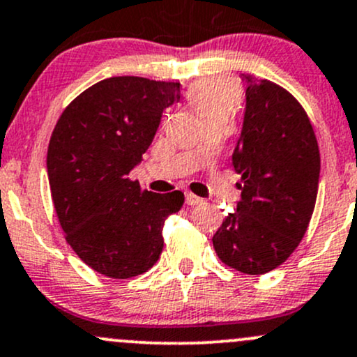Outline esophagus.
Masks as SVG:
<instances>
[{
    "label": "esophagus",
    "instance_id": "esophagus-1",
    "mask_svg": "<svg viewBox=\"0 0 357 357\" xmlns=\"http://www.w3.org/2000/svg\"><path fill=\"white\" fill-rule=\"evenodd\" d=\"M202 203H203V198H199L193 193H186V205L195 206V205H202Z\"/></svg>",
    "mask_w": 357,
    "mask_h": 357
}]
</instances>
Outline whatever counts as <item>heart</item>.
I'll use <instances>...</instances> for the list:
<instances>
[{
    "instance_id": "obj_1",
    "label": "heart",
    "mask_w": 357,
    "mask_h": 357,
    "mask_svg": "<svg viewBox=\"0 0 357 357\" xmlns=\"http://www.w3.org/2000/svg\"><path fill=\"white\" fill-rule=\"evenodd\" d=\"M241 88L236 81L225 77H211L198 81L188 89L186 98L199 121L222 116L229 120L241 103Z\"/></svg>"
}]
</instances>
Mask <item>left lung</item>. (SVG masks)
Segmentation results:
<instances>
[{"label": "left lung", "mask_w": 357, "mask_h": 357, "mask_svg": "<svg viewBox=\"0 0 357 357\" xmlns=\"http://www.w3.org/2000/svg\"><path fill=\"white\" fill-rule=\"evenodd\" d=\"M242 81L244 125L232 155L242 193L211 241L223 264L264 274L283 264L307 232L320 152L310 119L291 93L250 74Z\"/></svg>", "instance_id": "obj_1"}]
</instances>
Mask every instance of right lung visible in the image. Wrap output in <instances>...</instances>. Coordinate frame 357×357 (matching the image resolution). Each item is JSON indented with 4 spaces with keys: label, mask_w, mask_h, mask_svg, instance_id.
I'll use <instances>...</instances> for the list:
<instances>
[{
    "label": "right lung",
    "mask_w": 357,
    "mask_h": 357,
    "mask_svg": "<svg viewBox=\"0 0 357 357\" xmlns=\"http://www.w3.org/2000/svg\"><path fill=\"white\" fill-rule=\"evenodd\" d=\"M179 98V83L116 76L93 84L59 116L47 151L54 208L68 244L96 273L139 276L162 252L164 222L185 195L142 190L128 172Z\"/></svg>",
    "instance_id": "add662e5"
}]
</instances>
